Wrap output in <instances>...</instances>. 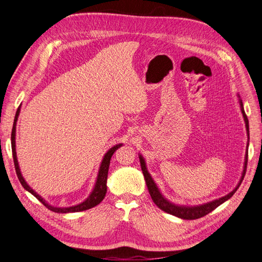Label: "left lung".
Wrapping results in <instances>:
<instances>
[{"instance_id":"1","label":"left lung","mask_w":262,"mask_h":262,"mask_svg":"<svg viewBox=\"0 0 262 262\" xmlns=\"http://www.w3.org/2000/svg\"><path fill=\"white\" fill-rule=\"evenodd\" d=\"M239 103H240V107H241V112H242V116H244L245 119V122H246V129H247V133H248V137H249V121L248 118L245 113L244 110V104H242V101L239 100ZM140 159V163H141V169L143 172V176H144V179H145V183H146V187H148L149 190V193L152 198L153 202L156 203L158 208H160L161 210H163L164 212H167L169 214L172 215H176L178 218H181L184 220H194V219H199L201 216H205L208 213H210L213 210L219 207L220 205H222L223 202L227 201L228 199H230V198L234 194L235 191L238 190V188L240 187V184L244 180L245 174H246V169H247V162H248V148H247V152H246V158H245V167H244V171H242V177L241 179L238 183V186L235 187L230 193H228L225 196H221L219 199L213 200V201H210L208 203H205V205H200V206H194V207H188V206H177L174 203H172L170 201H168L161 194L160 190L158 189L157 184L153 181L152 177L150 176V173L146 170V165H145V161L143 157L140 155L139 156Z\"/></svg>"}]
</instances>
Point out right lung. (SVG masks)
<instances>
[{"instance_id":"obj_1","label":"right lung","mask_w":262,"mask_h":262,"mask_svg":"<svg viewBox=\"0 0 262 262\" xmlns=\"http://www.w3.org/2000/svg\"><path fill=\"white\" fill-rule=\"evenodd\" d=\"M20 110H21V105L17 107V111L15 113V118H14V123H13V127H12V135H11V144H12V153H13V160H14V167H15V171H16V174L18 180H20L21 184L23 186V188L29 191L30 193L33 194L37 200L40 202H42L44 206H46L49 210L53 212H57V213H69V212H80V211H84V210L88 209H91L95 206H98L99 203L104 199L105 193H106V180H107V171H109V165H110V160H111V157L116 150H118L122 143L117 144L112 146V148L107 151L104 157H103V160H102L101 164H100V169H99V173H98V178H97V181H95L94 184V188L92 190V192L90 193L86 199L79 203V205L76 206H72V207H67V208H60V207H53L49 205V203L43 199L41 195L37 194L35 191L32 189L29 184L25 182L24 178L22 177V173L20 171V167H18V162H17V158H16V151H15V127H16V121L18 118V114H20Z\"/></svg>"}]
</instances>
